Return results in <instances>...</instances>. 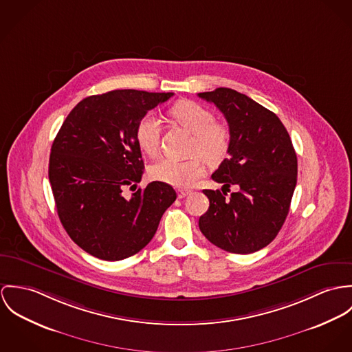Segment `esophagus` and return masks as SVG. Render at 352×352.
I'll use <instances>...</instances> for the list:
<instances>
[{
    "mask_svg": "<svg viewBox=\"0 0 352 352\" xmlns=\"http://www.w3.org/2000/svg\"><path fill=\"white\" fill-rule=\"evenodd\" d=\"M192 193V190H189V189H179L178 190V198H185L186 195H189Z\"/></svg>",
    "mask_w": 352,
    "mask_h": 352,
    "instance_id": "esophagus-1",
    "label": "esophagus"
}]
</instances>
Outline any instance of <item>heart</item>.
<instances>
[{
    "instance_id": "b5f03b06",
    "label": "heart",
    "mask_w": 352,
    "mask_h": 352,
    "mask_svg": "<svg viewBox=\"0 0 352 352\" xmlns=\"http://www.w3.org/2000/svg\"><path fill=\"white\" fill-rule=\"evenodd\" d=\"M170 118L178 125L193 133L188 160L163 157L150 168L153 179L177 188H188L199 179L208 164H219L227 157L231 133L227 125L216 121L210 109L189 100L175 102L170 111ZM162 125L157 116L147 113L140 118L135 128V139L139 148L155 157L160 146Z\"/></svg>"
}]
</instances>
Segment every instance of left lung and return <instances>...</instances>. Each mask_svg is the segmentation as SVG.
<instances>
[{
	"label": "left lung",
	"mask_w": 352,
	"mask_h": 352,
	"mask_svg": "<svg viewBox=\"0 0 352 352\" xmlns=\"http://www.w3.org/2000/svg\"><path fill=\"white\" fill-rule=\"evenodd\" d=\"M224 115L231 133L228 154L212 179L220 190H204L209 209L198 220L219 248L251 254L270 244L289 213L297 184V155L282 121L245 94L228 87L198 93ZM232 184L238 192L225 198Z\"/></svg>",
	"instance_id": "8db88e82"
}]
</instances>
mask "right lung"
Masks as SVG:
<instances>
[{
	"label": "right lung",
	"mask_w": 352,
	"mask_h": 352,
	"mask_svg": "<svg viewBox=\"0 0 352 352\" xmlns=\"http://www.w3.org/2000/svg\"><path fill=\"white\" fill-rule=\"evenodd\" d=\"M173 94L125 89L86 97L52 143L48 178L58 216L73 241L98 259L138 254L177 198L159 181L122 195L125 186L136 189L144 170L136 124Z\"/></svg>",
	"instance_id": "obj_1"
}]
</instances>
